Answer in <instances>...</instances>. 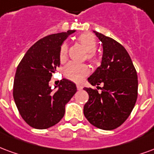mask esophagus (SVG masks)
<instances>
[{"instance_id":"34e87169","label":"esophagus","mask_w":154,"mask_h":154,"mask_svg":"<svg viewBox=\"0 0 154 154\" xmlns=\"http://www.w3.org/2000/svg\"><path fill=\"white\" fill-rule=\"evenodd\" d=\"M77 90H78V91H81V90H82V85H79V84H77Z\"/></svg>"}]
</instances>
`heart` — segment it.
Masks as SVG:
<instances>
[{"label": "heart", "mask_w": 154, "mask_h": 154, "mask_svg": "<svg viewBox=\"0 0 154 154\" xmlns=\"http://www.w3.org/2000/svg\"><path fill=\"white\" fill-rule=\"evenodd\" d=\"M78 42L82 45L84 49L88 53V59L93 63L97 64L100 63V58L95 54L94 51L96 50L97 42L94 35L91 33H83L78 36ZM67 52H68V46L67 44H63L60 51V60L61 62L65 61L67 58ZM90 72L88 66L86 64H79L75 63H69L65 66L63 69V74L67 78L70 80L80 82L82 81L84 77L87 76Z\"/></svg>", "instance_id": "heart-1"}]
</instances>
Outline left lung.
<instances>
[{
    "instance_id": "obj_1",
    "label": "left lung",
    "mask_w": 154,
    "mask_h": 154,
    "mask_svg": "<svg viewBox=\"0 0 154 154\" xmlns=\"http://www.w3.org/2000/svg\"><path fill=\"white\" fill-rule=\"evenodd\" d=\"M103 45L101 64L88 77L89 83L101 92L85 87L89 100L84 115L97 128L110 131L118 128L128 118L138 94L137 72L128 52L120 43L98 32ZM101 84L102 88L98 85Z\"/></svg>"
}]
</instances>
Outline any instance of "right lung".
Instances as JSON below:
<instances>
[{"instance_id":"right-lung-1","label":"right lung","mask_w":154,"mask_h":154,"mask_svg":"<svg viewBox=\"0 0 154 154\" xmlns=\"http://www.w3.org/2000/svg\"><path fill=\"white\" fill-rule=\"evenodd\" d=\"M76 30L51 34L32 45L17 68L13 96L23 119L36 129L54 126L65 113V105L77 92L76 84L63 78L52 89V73L60 65L63 43Z\"/></svg>"}]
</instances>
